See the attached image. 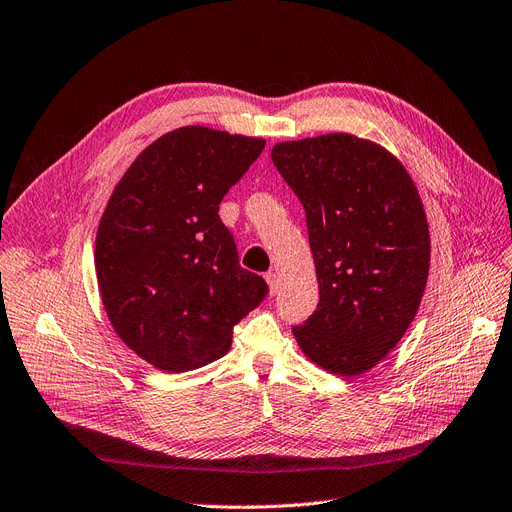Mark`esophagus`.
I'll return each instance as SVG.
<instances>
[{"instance_id":"34e87169","label":"esophagus","mask_w":512,"mask_h":512,"mask_svg":"<svg viewBox=\"0 0 512 512\" xmlns=\"http://www.w3.org/2000/svg\"><path fill=\"white\" fill-rule=\"evenodd\" d=\"M265 280H268V284H270V293L276 295L278 293V286H280L278 274L276 272H268V274H265Z\"/></svg>"}]
</instances>
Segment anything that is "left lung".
Listing matches in <instances>:
<instances>
[{
    "label": "left lung",
    "instance_id": "left-lung-1",
    "mask_svg": "<svg viewBox=\"0 0 512 512\" xmlns=\"http://www.w3.org/2000/svg\"><path fill=\"white\" fill-rule=\"evenodd\" d=\"M272 161L305 209L318 309L293 335L341 376L379 364L412 324L431 263L427 215L391 152L351 133L280 142Z\"/></svg>",
    "mask_w": 512,
    "mask_h": 512
}]
</instances>
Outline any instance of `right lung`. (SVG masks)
Returning a JSON list of instances; mask_svg holds the SVG:
<instances>
[{
  "label": "right lung",
  "instance_id": "1",
  "mask_svg": "<svg viewBox=\"0 0 512 512\" xmlns=\"http://www.w3.org/2000/svg\"><path fill=\"white\" fill-rule=\"evenodd\" d=\"M263 146L201 125L173 129L110 196L96 236L100 297L121 341L154 368L186 372L226 355L234 326L268 295L217 215Z\"/></svg>",
  "mask_w": 512,
  "mask_h": 512
}]
</instances>
